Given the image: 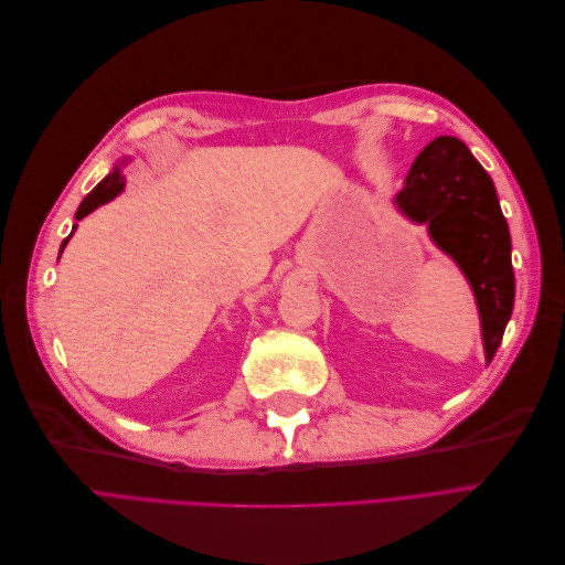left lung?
Here are the masks:
<instances>
[{
    "mask_svg": "<svg viewBox=\"0 0 565 565\" xmlns=\"http://www.w3.org/2000/svg\"><path fill=\"white\" fill-rule=\"evenodd\" d=\"M393 202L409 221L426 224L436 247L465 273L490 363L502 344L516 289L509 226L492 179L459 139L438 136L409 167Z\"/></svg>",
    "mask_w": 565,
    "mask_h": 565,
    "instance_id": "8db88e82",
    "label": "left lung"
}]
</instances>
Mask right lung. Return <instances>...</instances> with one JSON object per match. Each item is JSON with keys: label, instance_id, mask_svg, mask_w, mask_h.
Here are the masks:
<instances>
[{"label": "right lung", "instance_id": "obj_1", "mask_svg": "<svg viewBox=\"0 0 565 565\" xmlns=\"http://www.w3.org/2000/svg\"><path fill=\"white\" fill-rule=\"evenodd\" d=\"M122 188H125V177H122V172H119V167H115L113 172H110L104 181H100L87 198L82 200V204H79V210H77L75 218H84L87 214H92L96 207H100V204H106L108 200H113L115 195L122 193ZM73 231H75V226H73ZM71 235H73V233H71ZM71 235H67L65 241H63L61 252L65 249L67 241H71Z\"/></svg>", "mask_w": 565, "mask_h": 565}]
</instances>
